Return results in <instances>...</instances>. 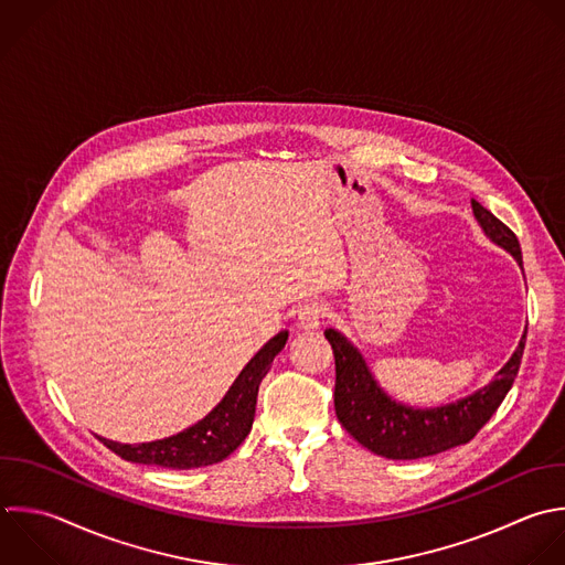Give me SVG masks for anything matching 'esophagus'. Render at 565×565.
Segmentation results:
<instances>
[{
  "label": "esophagus",
  "instance_id": "esophagus-1",
  "mask_svg": "<svg viewBox=\"0 0 565 565\" xmlns=\"http://www.w3.org/2000/svg\"><path fill=\"white\" fill-rule=\"evenodd\" d=\"M324 316H327V307H324L322 302H309V305H305V307L300 309V313H298V324H300L302 329H318L320 322L324 320Z\"/></svg>",
  "mask_w": 565,
  "mask_h": 565
}]
</instances>
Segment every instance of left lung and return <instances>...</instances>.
Listing matches in <instances>:
<instances>
[{"mask_svg": "<svg viewBox=\"0 0 565 565\" xmlns=\"http://www.w3.org/2000/svg\"><path fill=\"white\" fill-rule=\"evenodd\" d=\"M472 212L486 236L508 249L523 269L521 247L514 232L477 201H472ZM525 333L512 358L488 386L455 404L419 411L386 397L371 377L358 349L338 331L327 329L324 338L335 358V415L349 435L386 459H419L468 444L508 395L519 373Z\"/></svg>", "mask_w": 565, "mask_h": 565, "instance_id": "obj_1", "label": "left lung"}]
</instances>
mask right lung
<instances>
[{
  "label": "right lung",
  "instance_id": "right-lung-1",
  "mask_svg": "<svg viewBox=\"0 0 565 565\" xmlns=\"http://www.w3.org/2000/svg\"><path fill=\"white\" fill-rule=\"evenodd\" d=\"M287 342V331L274 335L241 371L234 380L225 397L218 406L205 415L199 424L185 428L179 435L146 441V444H119L104 439L102 441L117 452L126 461L188 470L201 468L223 461L232 455L249 435L254 413H256V397L263 377L267 375L274 358L282 351Z\"/></svg>",
  "mask_w": 565,
  "mask_h": 565
}]
</instances>
